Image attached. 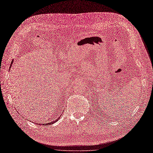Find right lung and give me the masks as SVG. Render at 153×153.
Instances as JSON below:
<instances>
[{
  "mask_svg": "<svg viewBox=\"0 0 153 153\" xmlns=\"http://www.w3.org/2000/svg\"><path fill=\"white\" fill-rule=\"evenodd\" d=\"M13 62H14V60H12V62H11V64H10V67H9V70H10V68H11V65H12V64H13ZM60 116L58 118H56V119H55L54 120H53L52 122H50V123H47V124H45V125H48H48H50V124H53L54 123H55L56 122H57L59 119H60ZM36 124H38V123H36ZM43 125H44L45 126V124H43Z\"/></svg>",
  "mask_w": 153,
  "mask_h": 153,
  "instance_id": "add662e5",
  "label": "right lung"
}]
</instances>
